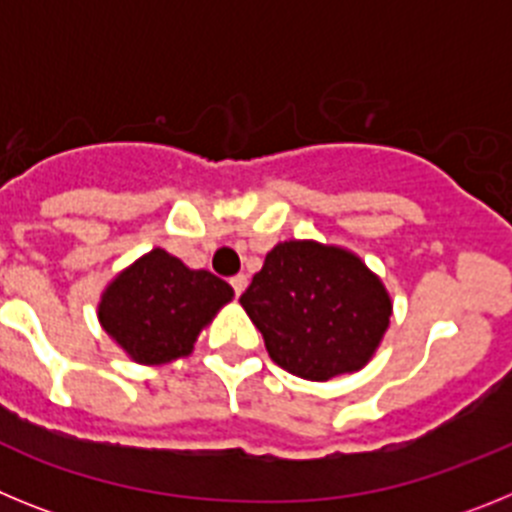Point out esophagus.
<instances>
[{
	"instance_id": "esophagus-1",
	"label": "esophagus",
	"mask_w": 512,
	"mask_h": 512,
	"mask_svg": "<svg viewBox=\"0 0 512 512\" xmlns=\"http://www.w3.org/2000/svg\"><path fill=\"white\" fill-rule=\"evenodd\" d=\"M230 287H233L235 295H243V289L248 287V277H246V274H235V277L230 279Z\"/></svg>"
}]
</instances>
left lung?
<instances>
[{
    "instance_id": "left-lung-1",
    "label": "left lung",
    "mask_w": 512,
    "mask_h": 512,
    "mask_svg": "<svg viewBox=\"0 0 512 512\" xmlns=\"http://www.w3.org/2000/svg\"><path fill=\"white\" fill-rule=\"evenodd\" d=\"M241 305L271 361L312 382L359 372L392 315L382 279L356 253L315 241L271 248Z\"/></svg>"
}]
</instances>
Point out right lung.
<instances>
[{"instance_id":"add662e5","label":"right lung","mask_w":512,"mask_h":512,"mask_svg":"<svg viewBox=\"0 0 512 512\" xmlns=\"http://www.w3.org/2000/svg\"><path fill=\"white\" fill-rule=\"evenodd\" d=\"M233 300V287L205 269L153 248L102 292L99 323L138 364H169L192 354L200 330Z\"/></svg>"}]
</instances>
